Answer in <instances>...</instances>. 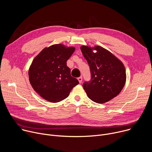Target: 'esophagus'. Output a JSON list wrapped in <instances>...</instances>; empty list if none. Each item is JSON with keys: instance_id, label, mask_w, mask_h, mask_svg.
<instances>
[{"instance_id": "obj_1", "label": "esophagus", "mask_w": 152, "mask_h": 152, "mask_svg": "<svg viewBox=\"0 0 152 152\" xmlns=\"http://www.w3.org/2000/svg\"><path fill=\"white\" fill-rule=\"evenodd\" d=\"M77 79H78V80H79V82L80 83H81L82 82V77H79L77 78Z\"/></svg>"}]
</instances>
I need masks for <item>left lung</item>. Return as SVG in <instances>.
Instances as JSON below:
<instances>
[{"label":"left lung","instance_id":"1","mask_svg":"<svg viewBox=\"0 0 152 152\" xmlns=\"http://www.w3.org/2000/svg\"><path fill=\"white\" fill-rule=\"evenodd\" d=\"M93 50H96L94 53ZM80 50L87 61L91 75L83 87L88 97L97 103H104L116 97L126 83V74L123 62L110 51L100 46H82Z\"/></svg>","mask_w":152,"mask_h":152}]
</instances>
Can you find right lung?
Instances as JSON below:
<instances>
[{"mask_svg":"<svg viewBox=\"0 0 152 152\" xmlns=\"http://www.w3.org/2000/svg\"><path fill=\"white\" fill-rule=\"evenodd\" d=\"M75 50L74 47L53 45L45 48L34 59L29 69V79L34 90L43 99L59 102L67 98L79 83L67 66Z\"/></svg>","mask_w":152,"mask_h":152,"instance_id":"add662e5","label":"right lung"}]
</instances>
